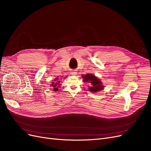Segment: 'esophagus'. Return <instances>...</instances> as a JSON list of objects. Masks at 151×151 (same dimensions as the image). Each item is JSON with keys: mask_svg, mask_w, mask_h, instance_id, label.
<instances>
[{"mask_svg": "<svg viewBox=\"0 0 151 151\" xmlns=\"http://www.w3.org/2000/svg\"><path fill=\"white\" fill-rule=\"evenodd\" d=\"M70 74L72 76H76L77 74V72H76L74 70H72L70 72Z\"/></svg>", "mask_w": 151, "mask_h": 151, "instance_id": "obj_1", "label": "esophagus"}]
</instances>
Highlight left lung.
Returning <instances> with one entry per match:
<instances>
[{"label":"left lung","mask_w":151,"mask_h":151,"mask_svg":"<svg viewBox=\"0 0 151 151\" xmlns=\"http://www.w3.org/2000/svg\"><path fill=\"white\" fill-rule=\"evenodd\" d=\"M84 83H89V91L92 93H97L104 89V86L103 85L102 81L98 77L93 74H87L82 75Z\"/></svg>","instance_id":"obj_1"}]
</instances>
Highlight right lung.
Instances as JSON below:
<instances>
[{
    "label": "right lung",
    "instance_id": "obj_1",
    "mask_svg": "<svg viewBox=\"0 0 151 151\" xmlns=\"http://www.w3.org/2000/svg\"><path fill=\"white\" fill-rule=\"evenodd\" d=\"M60 79H59L58 77H56L55 79L52 82V84L50 85V86L52 87V89H53L54 91H57L58 90V88L60 87Z\"/></svg>",
    "mask_w": 151,
    "mask_h": 151
}]
</instances>
